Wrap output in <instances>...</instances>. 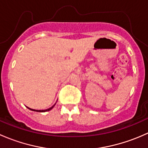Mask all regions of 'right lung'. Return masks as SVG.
Segmentation results:
<instances>
[{
    "instance_id": "1",
    "label": "right lung",
    "mask_w": 148,
    "mask_h": 148,
    "mask_svg": "<svg viewBox=\"0 0 148 148\" xmlns=\"http://www.w3.org/2000/svg\"><path fill=\"white\" fill-rule=\"evenodd\" d=\"M53 107H54V105L52 106V107H50V108L47 109V110H33V109H30V108H28H28L29 109V110H32V111H35V112H47V111H49V110H51V109L53 108Z\"/></svg>"
}]
</instances>
